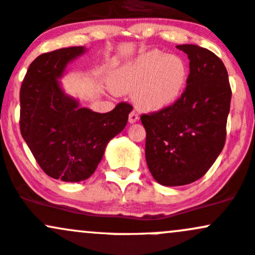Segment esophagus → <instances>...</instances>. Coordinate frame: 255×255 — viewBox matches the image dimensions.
I'll return each mask as SVG.
<instances>
[{"instance_id":"obj_1","label":"esophagus","mask_w":255,"mask_h":255,"mask_svg":"<svg viewBox=\"0 0 255 255\" xmlns=\"http://www.w3.org/2000/svg\"><path fill=\"white\" fill-rule=\"evenodd\" d=\"M128 121H129V123H135L136 121H139V116L138 114H136L135 111H132L129 114V117H128Z\"/></svg>"}]
</instances>
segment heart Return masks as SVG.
Listing matches in <instances>:
<instances>
[{"mask_svg":"<svg viewBox=\"0 0 255 255\" xmlns=\"http://www.w3.org/2000/svg\"><path fill=\"white\" fill-rule=\"evenodd\" d=\"M188 74L182 57L151 50L115 69L111 87L119 94L133 93V101L141 111H161L181 98Z\"/></svg>","mask_w":255,"mask_h":255,"instance_id":"1","label":"heart"}]
</instances>
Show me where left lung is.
<instances>
[{
    "instance_id": "1",
    "label": "left lung",
    "mask_w": 255,
    "mask_h": 255,
    "mask_svg": "<svg viewBox=\"0 0 255 255\" xmlns=\"http://www.w3.org/2000/svg\"><path fill=\"white\" fill-rule=\"evenodd\" d=\"M189 58V76L172 106L141 115L145 159L162 186H184L208 172L226 140L231 87L224 62L198 45H177Z\"/></svg>"
}]
</instances>
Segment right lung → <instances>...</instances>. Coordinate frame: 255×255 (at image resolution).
<instances>
[{
    "instance_id": "add662e5",
    "label": "right lung",
    "mask_w": 255,
    "mask_h": 255,
    "mask_svg": "<svg viewBox=\"0 0 255 255\" xmlns=\"http://www.w3.org/2000/svg\"><path fill=\"white\" fill-rule=\"evenodd\" d=\"M84 52V46H73L42 53L29 66L20 87L21 135L42 171L64 182L93 175L107 143L122 132L133 110L121 103L99 114L64 94L58 79Z\"/></svg>"
}]
</instances>
